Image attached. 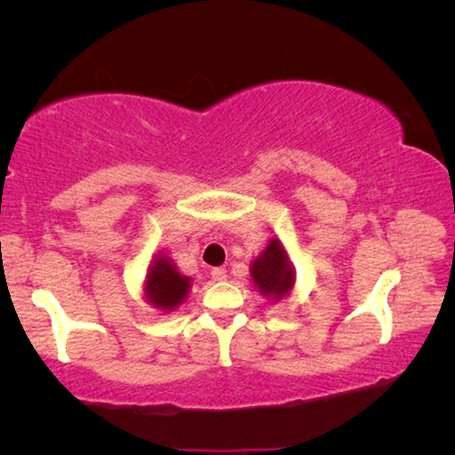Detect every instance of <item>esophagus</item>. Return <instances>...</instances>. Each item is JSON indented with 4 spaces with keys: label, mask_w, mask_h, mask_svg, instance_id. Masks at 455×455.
I'll return each instance as SVG.
<instances>
[{
    "label": "esophagus",
    "mask_w": 455,
    "mask_h": 455,
    "mask_svg": "<svg viewBox=\"0 0 455 455\" xmlns=\"http://www.w3.org/2000/svg\"><path fill=\"white\" fill-rule=\"evenodd\" d=\"M211 276H212V281H225L227 279V268H222V267L212 268Z\"/></svg>",
    "instance_id": "34e87169"
}]
</instances>
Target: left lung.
<instances>
[{"mask_svg":"<svg viewBox=\"0 0 455 455\" xmlns=\"http://www.w3.org/2000/svg\"><path fill=\"white\" fill-rule=\"evenodd\" d=\"M251 275L260 292L273 295V299L287 295L295 283V271L279 241L268 243L267 251L252 263Z\"/></svg>","mask_w":455,"mask_h":455,"instance_id":"left-lung-1","label":"left lung"}]
</instances>
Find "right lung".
Listing matches in <instances>:
<instances>
[{"mask_svg":"<svg viewBox=\"0 0 455 455\" xmlns=\"http://www.w3.org/2000/svg\"><path fill=\"white\" fill-rule=\"evenodd\" d=\"M146 275V295L152 305L172 311L187 297L190 283L164 257H156Z\"/></svg>","mask_w":455,"mask_h":455,"instance_id":"1","label":"right lung"}]
</instances>
